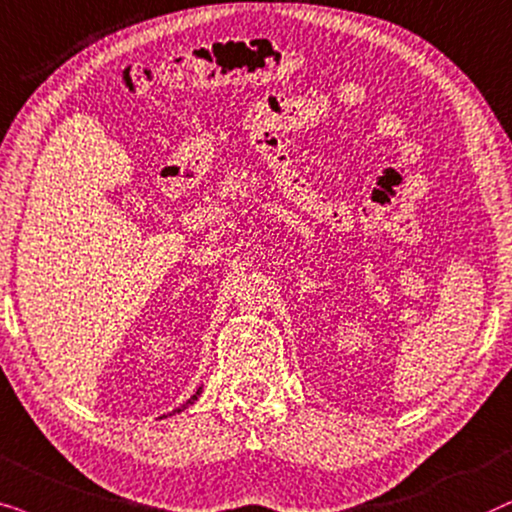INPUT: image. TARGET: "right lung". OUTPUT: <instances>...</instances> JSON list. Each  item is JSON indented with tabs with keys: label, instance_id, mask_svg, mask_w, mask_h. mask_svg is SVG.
<instances>
[{
	"label": "right lung",
	"instance_id": "right-lung-1",
	"mask_svg": "<svg viewBox=\"0 0 512 512\" xmlns=\"http://www.w3.org/2000/svg\"><path fill=\"white\" fill-rule=\"evenodd\" d=\"M201 388H203V386H201ZM201 388H199V391H196V393L192 395V398H189V400H187V403H185V405H182V407H177V410H173V412H170V414H177V412L187 410V407H189V405H192V403H194V400H196V395H201ZM166 417H168V414H166Z\"/></svg>",
	"mask_w": 512,
	"mask_h": 512
}]
</instances>
